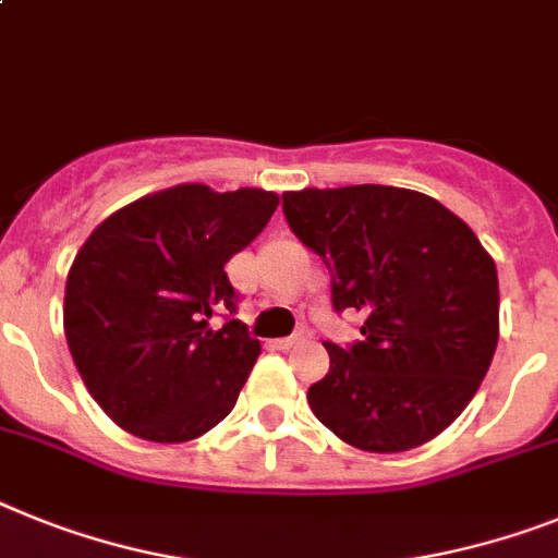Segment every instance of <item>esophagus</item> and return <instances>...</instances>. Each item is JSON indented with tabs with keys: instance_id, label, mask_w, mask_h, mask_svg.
I'll return each mask as SVG.
<instances>
[{
	"instance_id": "34e87169",
	"label": "esophagus",
	"mask_w": 558,
	"mask_h": 558,
	"mask_svg": "<svg viewBox=\"0 0 558 558\" xmlns=\"http://www.w3.org/2000/svg\"><path fill=\"white\" fill-rule=\"evenodd\" d=\"M303 340V331H298V335H289V337H280V340H275V349H292V345H298Z\"/></svg>"
}]
</instances>
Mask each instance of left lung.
Listing matches in <instances>:
<instances>
[{
    "instance_id": "obj_1",
    "label": "left lung",
    "mask_w": 558,
    "mask_h": 558,
    "mask_svg": "<svg viewBox=\"0 0 558 558\" xmlns=\"http://www.w3.org/2000/svg\"><path fill=\"white\" fill-rule=\"evenodd\" d=\"M283 215L331 271L335 312L366 315L360 340L323 343L329 374L308 388L317 420L374 453L437 437L462 414L494 360V257L451 209L400 186L287 192Z\"/></svg>"
}]
</instances>
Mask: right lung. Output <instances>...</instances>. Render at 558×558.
I'll use <instances>...</instances> for the list:
<instances>
[{"mask_svg": "<svg viewBox=\"0 0 558 558\" xmlns=\"http://www.w3.org/2000/svg\"><path fill=\"white\" fill-rule=\"evenodd\" d=\"M278 209L264 190L181 184L93 229L70 266L64 337L93 400L149 442H186L235 409L260 343L235 320L229 257ZM215 314H227L221 330Z\"/></svg>", "mask_w": 558, "mask_h": 558, "instance_id": "1", "label": "right lung"}]
</instances>
